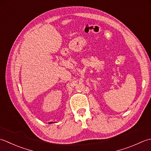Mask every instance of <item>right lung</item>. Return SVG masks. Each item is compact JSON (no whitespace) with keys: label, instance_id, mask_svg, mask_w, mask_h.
<instances>
[{"label":"right lung","instance_id":"1","mask_svg":"<svg viewBox=\"0 0 151 151\" xmlns=\"http://www.w3.org/2000/svg\"><path fill=\"white\" fill-rule=\"evenodd\" d=\"M49 123H50V124H52V123H54L53 122H49Z\"/></svg>","mask_w":151,"mask_h":151}]
</instances>
